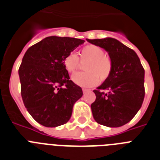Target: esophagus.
I'll list each match as a JSON object with an SVG mask.
<instances>
[{
	"label": "esophagus",
	"instance_id": "esophagus-1",
	"mask_svg": "<svg viewBox=\"0 0 160 160\" xmlns=\"http://www.w3.org/2000/svg\"><path fill=\"white\" fill-rule=\"evenodd\" d=\"M89 91H90L89 89H83V93H87V92H89Z\"/></svg>",
	"mask_w": 160,
	"mask_h": 160
}]
</instances>
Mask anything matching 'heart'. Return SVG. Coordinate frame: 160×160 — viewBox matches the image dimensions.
<instances>
[{
  "mask_svg": "<svg viewBox=\"0 0 160 160\" xmlns=\"http://www.w3.org/2000/svg\"><path fill=\"white\" fill-rule=\"evenodd\" d=\"M84 62L85 71L73 75L71 79L74 83L82 87H92L98 84V80L105 81L109 78L112 63L102 48L89 44L81 49L79 57L76 53L69 52L63 60L65 68L70 73L75 72L80 67V62Z\"/></svg>",
  "mask_w": 160,
  "mask_h": 160,
  "instance_id": "1",
  "label": "heart"
}]
</instances>
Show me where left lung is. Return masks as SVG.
I'll return each mask as SVG.
<instances>
[{"instance_id":"obj_1","label":"left lung","mask_w":160,"mask_h":160,"mask_svg":"<svg viewBox=\"0 0 160 160\" xmlns=\"http://www.w3.org/2000/svg\"><path fill=\"white\" fill-rule=\"evenodd\" d=\"M108 52L112 63L109 78L93 90L91 104L94 120L101 125L119 127L129 122L145 98V70L135 51L112 38L88 39Z\"/></svg>"}]
</instances>
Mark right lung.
<instances>
[{
    "instance_id": "right-lung-1",
    "label": "right lung",
    "mask_w": 160,
    "mask_h": 160,
    "mask_svg": "<svg viewBox=\"0 0 160 160\" xmlns=\"http://www.w3.org/2000/svg\"><path fill=\"white\" fill-rule=\"evenodd\" d=\"M84 41L47 37L26 51L19 69L23 102L36 122L47 127L67 123L75 102L82 97L80 86L70 80L65 56Z\"/></svg>"
}]
</instances>
